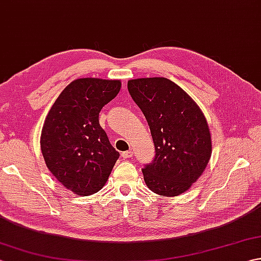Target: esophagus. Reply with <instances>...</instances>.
Instances as JSON below:
<instances>
[{
    "label": "esophagus",
    "mask_w": 261,
    "mask_h": 261,
    "mask_svg": "<svg viewBox=\"0 0 261 261\" xmlns=\"http://www.w3.org/2000/svg\"><path fill=\"white\" fill-rule=\"evenodd\" d=\"M121 156L123 158H132V157H134V151H131V150L124 151V152L121 153Z\"/></svg>",
    "instance_id": "1"
}]
</instances>
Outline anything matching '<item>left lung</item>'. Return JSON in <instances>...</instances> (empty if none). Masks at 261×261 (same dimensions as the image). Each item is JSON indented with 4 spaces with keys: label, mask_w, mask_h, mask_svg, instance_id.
Instances as JSON below:
<instances>
[{
    "label": "left lung",
    "mask_w": 261,
    "mask_h": 261,
    "mask_svg": "<svg viewBox=\"0 0 261 261\" xmlns=\"http://www.w3.org/2000/svg\"><path fill=\"white\" fill-rule=\"evenodd\" d=\"M131 97L146 116L156 154L142 169L148 188L162 196L190 190L212 154L207 121L188 94L165 77L127 82Z\"/></svg>",
    "instance_id": "1"
}]
</instances>
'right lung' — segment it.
Returning a JSON list of instances; mask_svg holds the SVG:
<instances>
[{
  "instance_id": "add662e5",
  "label": "right lung",
  "mask_w": 261,
  "mask_h": 261,
  "mask_svg": "<svg viewBox=\"0 0 261 261\" xmlns=\"http://www.w3.org/2000/svg\"><path fill=\"white\" fill-rule=\"evenodd\" d=\"M120 88V81L75 80L60 93L42 126L40 146L48 169L79 196L102 190L120 157L98 121Z\"/></svg>"
}]
</instances>
